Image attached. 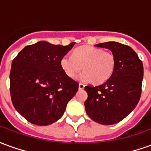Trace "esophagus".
<instances>
[{
    "mask_svg": "<svg viewBox=\"0 0 151 151\" xmlns=\"http://www.w3.org/2000/svg\"><path fill=\"white\" fill-rule=\"evenodd\" d=\"M84 87H85V85H84V84H82V83H80V84L78 85L79 90H83Z\"/></svg>",
    "mask_w": 151,
    "mask_h": 151,
    "instance_id": "1",
    "label": "esophagus"
}]
</instances>
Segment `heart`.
Listing matches in <instances>:
<instances>
[{
	"label": "heart",
	"instance_id": "heart-1",
	"mask_svg": "<svg viewBox=\"0 0 151 151\" xmlns=\"http://www.w3.org/2000/svg\"><path fill=\"white\" fill-rule=\"evenodd\" d=\"M60 66L65 74L74 78L83 69L85 70L78 76L80 82L104 83L112 75L116 66L113 53L104 51L100 47L82 46L76 48L73 55L67 54L60 60Z\"/></svg>",
	"mask_w": 151,
	"mask_h": 151
}]
</instances>
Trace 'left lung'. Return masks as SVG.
Returning a JSON list of instances; mask_svg holds the SVG:
<instances>
[{"mask_svg":"<svg viewBox=\"0 0 151 151\" xmlns=\"http://www.w3.org/2000/svg\"><path fill=\"white\" fill-rule=\"evenodd\" d=\"M95 46L110 50L116 58V66L111 78L104 84L85 87L88 95L84 103L86 111L97 123L114 124L125 118L139 102L143 65L129 46L117 42Z\"/></svg>","mask_w":151,"mask_h":151,"instance_id":"1","label":"left lung"}]
</instances>
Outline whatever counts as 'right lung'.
<instances>
[{"mask_svg": "<svg viewBox=\"0 0 151 151\" xmlns=\"http://www.w3.org/2000/svg\"><path fill=\"white\" fill-rule=\"evenodd\" d=\"M67 46L40 41L25 47L12 61L10 95L15 109L36 125H48L62 116L78 83L63 71L60 60Z\"/></svg>", "mask_w": 151, "mask_h": 151, "instance_id": "obj_1", "label": "right lung"}]
</instances>
